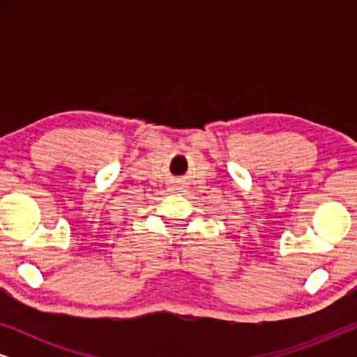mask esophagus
Segmentation results:
<instances>
[{
    "instance_id": "obj_1",
    "label": "esophagus",
    "mask_w": 357,
    "mask_h": 357,
    "mask_svg": "<svg viewBox=\"0 0 357 357\" xmlns=\"http://www.w3.org/2000/svg\"><path fill=\"white\" fill-rule=\"evenodd\" d=\"M177 190H180V188H177Z\"/></svg>"
}]
</instances>
